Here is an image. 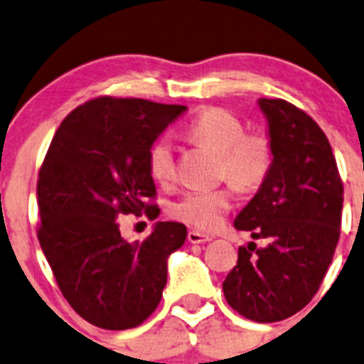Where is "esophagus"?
Here are the masks:
<instances>
[{"instance_id":"34e87169","label":"esophagus","mask_w":364,"mask_h":364,"mask_svg":"<svg viewBox=\"0 0 364 364\" xmlns=\"http://www.w3.org/2000/svg\"><path fill=\"white\" fill-rule=\"evenodd\" d=\"M188 241L192 245H200V243H208V241H211V237L205 236L203 232H199V230H190Z\"/></svg>"}]
</instances>
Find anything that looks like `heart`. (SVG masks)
<instances>
[{
    "label": "heart",
    "instance_id": "heart-1",
    "mask_svg": "<svg viewBox=\"0 0 364 364\" xmlns=\"http://www.w3.org/2000/svg\"><path fill=\"white\" fill-rule=\"evenodd\" d=\"M199 144L220 153L218 174L240 192H253L267 178L273 165V146L262 132H245L243 123L232 112L220 107L204 109L186 128ZM148 171L155 181L167 185L176 176L174 153L167 137L153 141L148 149ZM232 208V190H190L171 205V215L203 232H213Z\"/></svg>",
    "mask_w": 364,
    "mask_h": 364
}]
</instances>
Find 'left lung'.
<instances>
[{
  "mask_svg": "<svg viewBox=\"0 0 364 364\" xmlns=\"http://www.w3.org/2000/svg\"><path fill=\"white\" fill-rule=\"evenodd\" d=\"M273 165L234 220L264 247H240L223 282L230 308L255 322H277L317 294L340 240L343 183L331 144L306 112L282 98H260Z\"/></svg>",
  "mask_w": 364,
  "mask_h": 364,
  "instance_id": "obj_1",
  "label": "left lung"
}]
</instances>
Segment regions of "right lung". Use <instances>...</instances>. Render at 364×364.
Here are the masks:
<instances>
[{
	"label": "right lung",
	"instance_id": "1",
	"mask_svg": "<svg viewBox=\"0 0 364 364\" xmlns=\"http://www.w3.org/2000/svg\"><path fill=\"white\" fill-rule=\"evenodd\" d=\"M185 105L98 97L61 121L38 172V241L61 294L90 324L137 328L159 306L167 259L186 227L159 222L144 241L121 237L119 215L159 216L148 149Z\"/></svg>",
	"mask_w": 364,
	"mask_h": 364
}]
</instances>
